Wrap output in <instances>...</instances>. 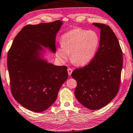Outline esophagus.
<instances>
[{"label":"esophagus","mask_w":133,"mask_h":133,"mask_svg":"<svg viewBox=\"0 0 133 133\" xmlns=\"http://www.w3.org/2000/svg\"><path fill=\"white\" fill-rule=\"evenodd\" d=\"M72 69L71 68H68V73L69 76H71V74H72Z\"/></svg>","instance_id":"obj_1"}]
</instances>
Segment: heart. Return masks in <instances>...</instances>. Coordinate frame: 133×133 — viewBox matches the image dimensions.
<instances>
[{
  "label": "heart",
  "instance_id": "heart-1",
  "mask_svg": "<svg viewBox=\"0 0 133 133\" xmlns=\"http://www.w3.org/2000/svg\"><path fill=\"white\" fill-rule=\"evenodd\" d=\"M99 42V36L96 31L77 28L62 36L61 46L57 50V56L64 62L68 59L71 54V61L74 64L86 65L94 58Z\"/></svg>",
  "mask_w": 133,
  "mask_h": 133
}]
</instances>
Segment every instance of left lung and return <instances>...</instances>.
Returning <instances> with one entry per match:
<instances>
[{
  "mask_svg": "<svg viewBox=\"0 0 133 133\" xmlns=\"http://www.w3.org/2000/svg\"><path fill=\"white\" fill-rule=\"evenodd\" d=\"M92 25L101 30L99 48L92 61L75 69L71 76L77 82L75 95L78 101L87 108L97 110L108 104L119 91L123 52L111 28L103 24Z\"/></svg>",
  "mask_w": 133,
  "mask_h": 133,
  "instance_id": "8db88e82",
  "label": "left lung"
}]
</instances>
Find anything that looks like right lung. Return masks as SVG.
Segmentation results:
<instances>
[{
  "instance_id": "right-lung-1",
  "label": "right lung",
  "mask_w": 133,
  "mask_h": 133,
  "mask_svg": "<svg viewBox=\"0 0 133 133\" xmlns=\"http://www.w3.org/2000/svg\"><path fill=\"white\" fill-rule=\"evenodd\" d=\"M62 21L27 25L17 34L7 55L10 87L15 99L25 108L42 112L57 99L68 75L66 66L43 58V47L56 52V38Z\"/></svg>"
}]
</instances>
